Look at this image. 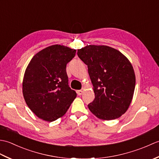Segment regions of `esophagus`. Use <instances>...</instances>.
<instances>
[{
  "mask_svg": "<svg viewBox=\"0 0 159 159\" xmlns=\"http://www.w3.org/2000/svg\"><path fill=\"white\" fill-rule=\"evenodd\" d=\"M76 93H77V94H78V95H79V96L82 95V93H83V89L78 90V91H76Z\"/></svg>",
  "mask_w": 159,
  "mask_h": 159,
  "instance_id": "esophagus-1",
  "label": "esophagus"
}]
</instances>
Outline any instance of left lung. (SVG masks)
I'll list each match as a JSON object with an SVG mask.
<instances>
[{"instance_id": "obj_1", "label": "left lung", "mask_w": 159, "mask_h": 159, "mask_svg": "<svg viewBox=\"0 0 159 159\" xmlns=\"http://www.w3.org/2000/svg\"><path fill=\"white\" fill-rule=\"evenodd\" d=\"M77 55L87 66L93 86L95 98L88 104L91 112L104 120L122 116L135 87V74L129 60L107 46H87L78 50Z\"/></svg>"}]
</instances>
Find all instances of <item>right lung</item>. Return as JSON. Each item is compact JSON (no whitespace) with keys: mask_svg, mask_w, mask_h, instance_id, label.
Wrapping results in <instances>:
<instances>
[{"mask_svg":"<svg viewBox=\"0 0 159 159\" xmlns=\"http://www.w3.org/2000/svg\"><path fill=\"white\" fill-rule=\"evenodd\" d=\"M76 50L52 45L38 52L25 70L22 82L24 98L33 113L49 122L67 112L76 97L68 85L66 65Z\"/></svg>","mask_w":159,"mask_h":159,"instance_id":"1","label":"right lung"}]
</instances>
